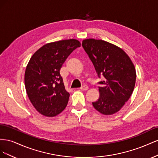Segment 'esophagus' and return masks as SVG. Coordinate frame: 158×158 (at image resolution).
I'll list each match as a JSON object with an SVG mask.
<instances>
[{
  "instance_id": "34e87169",
  "label": "esophagus",
  "mask_w": 158,
  "mask_h": 158,
  "mask_svg": "<svg viewBox=\"0 0 158 158\" xmlns=\"http://www.w3.org/2000/svg\"><path fill=\"white\" fill-rule=\"evenodd\" d=\"M88 85H82V87L80 88V89L81 90H82V91H85V90H88Z\"/></svg>"
}]
</instances>
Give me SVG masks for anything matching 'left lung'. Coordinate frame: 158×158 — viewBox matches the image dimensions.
Masks as SVG:
<instances>
[{
    "label": "left lung",
    "instance_id": "8db88e82",
    "mask_svg": "<svg viewBox=\"0 0 158 158\" xmlns=\"http://www.w3.org/2000/svg\"><path fill=\"white\" fill-rule=\"evenodd\" d=\"M82 47L92 60L98 77L99 98L93 102L100 113L118 112L130 98L136 82V70L130 57L120 47L101 40L86 39Z\"/></svg>",
    "mask_w": 158,
    "mask_h": 158
}]
</instances>
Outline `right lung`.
<instances>
[{"instance_id":"right-lung-1","label":"right lung","mask_w":158,"mask_h":158,"mask_svg":"<svg viewBox=\"0 0 158 158\" xmlns=\"http://www.w3.org/2000/svg\"><path fill=\"white\" fill-rule=\"evenodd\" d=\"M77 40L49 43L32 55L25 72L27 96L37 111L55 117L67 106L70 94L65 89L60 70L70 54L80 47Z\"/></svg>"}]
</instances>
